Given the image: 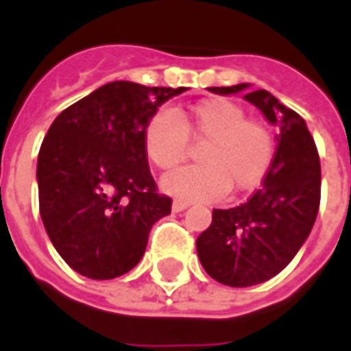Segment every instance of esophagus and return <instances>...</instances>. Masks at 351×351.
I'll list each match as a JSON object with an SVG mask.
<instances>
[{
  "mask_svg": "<svg viewBox=\"0 0 351 351\" xmlns=\"http://www.w3.org/2000/svg\"><path fill=\"white\" fill-rule=\"evenodd\" d=\"M188 206H190V203L184 201V199H175V201H173V210H175V213H182Z\"/></svg>",
  "mask_w": 351,
  "mask_h": 351,
  "instance_id": "esophagus-1",
  "label": "esophagus"
}]
</instances>
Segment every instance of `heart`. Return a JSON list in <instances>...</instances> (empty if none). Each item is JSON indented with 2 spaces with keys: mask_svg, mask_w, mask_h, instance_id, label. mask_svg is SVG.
Returning <instances> with one entry per match:
<instances>
[{
  "mask_svg": "<svg viewBox=\"0 0 351 351\" xmlns=\"http://www.w3.org/2000/svg\"><path fill=\"white\" fill-rule=\"evenodd\" d=\"M188 135L205 141L201 165L180 167L161 178V188L186 199L220 197L231 188L250 190L269 173L274 137L269 128L246 120V112L228 99H206L190 112L160 110L145 130V152L158 169H173L188 154Z\"/></svg>",
  "mask_w": 351,
  "mask_h": 351,
  "instance_id": "b5f03b06",
  "label": "heart"
}]
</instances>
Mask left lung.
I'll use <instances>...</instances> for the list:
<instances>
[{"label": "left lung", "mask_w": 351, "mask_h": 351, "mask_svg": "<svg viewBox=\"0 0 351 351\" xmlns=\"http://www.w3.org/2000/svg\"><path fill=\"white\" fill-rule=\"evenodd\" d=\"M243 97L278 125V146L263 186L246 203L214 208L213 223L197 239V256L208 276L231 287L261 284L284 271L316 221L322 169L306 122L267 90L250 84L208 88Z\"/></svg>", "instance_id": "left-lung-1"}]
</instances>
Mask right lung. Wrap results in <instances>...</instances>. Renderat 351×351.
<instances>
[{"instance_id":"add662e5","label":"right lung","mask_w":351,"mask_h":351,"mask_svg":"<svg viewBox=\"0 0 351 351\" xmlns=\"http://www.w3.org/2000/svg\"><path fill=\"white\" fill-rule=\"evenodd\" d=\"M186 90L114 80L52 122L37 160L39 213L73 271L110 280L145 256L150 229L171 214L173 203L156 191L145 152L146 123Z\"/></svg>"}]
</instances>
